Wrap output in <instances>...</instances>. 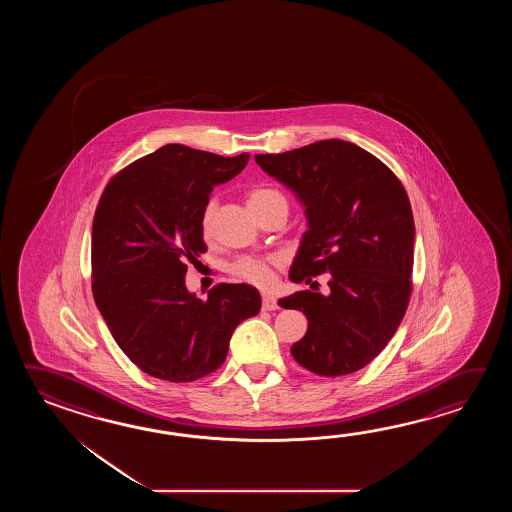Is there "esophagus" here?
Returning <instances> with one entry per match:
<instances>
[{
	"label": "esophagus",
	"mask_w": 512,
	"mask_h": 512,
	"mask_svg": "<svg viewBox=\"0 0 512 512\" xmlns=\"http://www.w3.org/2000/svg\"><path fill=\"white\" fill-rule=\"evenodd\" d=\"M261 307H263L265 311H274V309H278V302H276V298H274L272 294H263Z\"/></svg>",
	"instance_id": "esophagus-1"
}]
</instances>
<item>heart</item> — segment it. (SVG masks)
<instances>
[{
  "instance_id": "obj_1",
  "label": "heart",
  "mask_w": 512,
  "mask_h": 512,
  "mask_svg": "<svg viewBox=\"0 0 512 512\" xmlns=\"http://www.w3.org/2000/svg\"><path fill=\"white\" fill-rule=\"evenodd\" d=\"M274 197H283L280 192L271 190V188H258V190H252L249 194V205H258L263 201H269ZM212 214H214V207L208 205L205 214H203V223H201V229L203 234L208 236L210 229H212ZM272 260H261V258H241L240 261H236L232 265V272L245 280V282L252 283V285H258V287H267L272 280Z\"/></svg>"
}]
</instances>
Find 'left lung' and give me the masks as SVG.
<instances>
[{"instance_id": "8db88e82", "label": "left lung", "mask_w": 512, "mask_h": 512, "mask_svg": "<svg viewBox=\"0 0 512 512\" xmlns=\"http://www.w3.org/2000/svg\"><path fill=\"white\" fill-rule=\"evenodd\" d=\"M254 159L304 207L291 282L329 272V293L300 291L278 302L309 322L291 348L294 360L324 377L362 370L390 342L412 293L414 214L401 181L340 139Z\"/></svg>"}]
</instances>
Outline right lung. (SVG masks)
Instances as JSON below:
<instances>
[{"mask_svg": "<svg viewBox=\"0 0 512 512\" xmlns=\"http://www.w3.org/2000/svg\"><path fill=\"white\" fill-rule=\"evenodd\" d=\"M249 157L166 144L115 175L98 201L93 298L119 348L152 377L190 382L218 370L234 329L260 313L249 283H219L207 300L185 283L188 261L207 251L201 223L210 192Z\"/></svg>", "mask_w": 512, "mask_h": 512, "instance_id": "1", "label": "right lung"}]
</instances>
